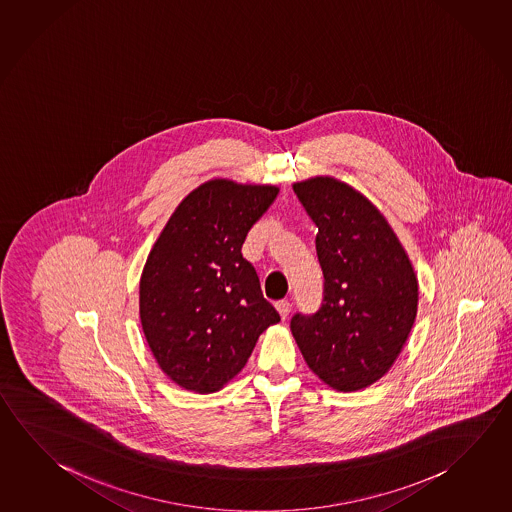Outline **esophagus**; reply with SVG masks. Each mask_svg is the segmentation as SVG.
Here are the masks:
<instances>
[{
	"label": "esophagus",
	"mask_w": 512,
	"mask_h": 512,
	"mask_svg": "<svg viewBox=\"0 0 512 512\" xmlns=\"http://www.w3.org/2000/svg\"><path fill=\"white\" fill-rule=\"evenodd\" d=\"M277 311L282 320H287L289 313H291V304L287 300H280V302H277Z\"/></svg>",
	"instance_id": "34e87169"
}]
</instances>
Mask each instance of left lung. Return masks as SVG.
<instances>
[{"label": "left lung", "instance_id": "obj_1", "mask_svg": "<svg viewBox=\"0 0 512 512\" xmlns=\"http://www.w3.org/2000/svg\"><path fill=\"white\" fill-rule=\"evenodd\" d=\"M314 225L322 266L318 313L291 318L307 367L338 392L385 376L410 336L419 282L408 253L376 205L331 176L293 183Z\"/></svg>", "mask_w": 512, "mask_h": 512}]
</instances>
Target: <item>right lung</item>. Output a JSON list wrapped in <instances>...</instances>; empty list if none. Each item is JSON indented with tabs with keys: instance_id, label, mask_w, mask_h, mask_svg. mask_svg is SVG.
I'll return each instance as SVG.
<instances>
[{
	"instance_id": "obj_1",
	"label": "right lung",
	"mask_w": 512,
	"mask_h": 512,
	"mask_svg": "<svg viewBox=\"0 0 512 512\" xmlns=\"http://www.w3.org/2000/svg\"><path fill=\"white\" fill-rule=\"evenodd\" d=\"M275 185L205 181L181 201L145 260L140 322L163 374L196 394L234 379L260 334L280 322L244 259V239Z\"/></svg>"
}]
</instances>
